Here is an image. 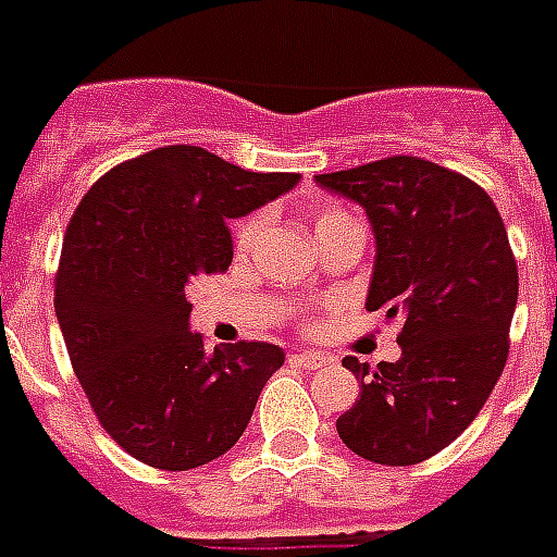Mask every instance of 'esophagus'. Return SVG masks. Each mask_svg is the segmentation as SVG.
Instances as JSON below:
<instances>
[{"instance_id": "esophagus-1", "label": "esophagus", "mask_w": 557, "mask_h": 557, "mask_svg": "<svg viewBox=\"0 0 557 557\" xmlns=\"http://www.w3.org/2000/svg\"><path fill=\"white\" fill-rule=\"evenodd\" d=\"M288 363L300 366V369H323V366H329V357L311 355V351H302V355L288 357Z\"/></svg>"}]
</instances>
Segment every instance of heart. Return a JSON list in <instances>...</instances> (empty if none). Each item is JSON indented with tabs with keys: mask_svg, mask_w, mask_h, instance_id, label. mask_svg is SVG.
Masks as SVG:
<instances>
[{
	"mask_svg": "<svg viewBox=\"0 0 557 557\" xmlns=\"http://www.w3.org/2000/svg\"><path fill=\"white\" fill-rule=\"evenodd\" d=\"M346 216L349 214H346L341 206H320L318 214H314V234L325 232L329 225L341 223V220H346ZM255 234H257V216H251V220H246V223L237 228V237H234L237 239V248H246L248 243L255 239Z\"/></svg>",
	"mask_w": 557,
	"mask_h": 557,
	"instance_id": "heart-1",
	"label": "heart"
}]
</instances>
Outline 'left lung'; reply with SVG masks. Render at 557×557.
<instances>
[{
    "label": "left lung",
    "instance_id": "obj_1",
    "mask_svg": "<svg viewBox=\"0 0 557 557\" xmlns=\"http://www.w3.org/2000/svg\"><path fill=\"white\" fill-rule=\"evenodd\" d=\"M318 183L366 208L377 239L366 309L404 320L400 360H343L360 395L337 435L372 463L411 467L446 449L504 374L518 302L512 246L490 194L423 157H383Z\"/></svg>",
    "mask_w": 557,
    "mask_h": 557
}]
</instances>
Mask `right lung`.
<instances>
[{"instance_id":"1","label":"right lung","mask_w":557,"mask_h":557,"mask_svg":"<svg viewBox=\"0 0 557 557\" xmlns=\"http://www.w3.org/2000/svg\"><path fill=\"white\" fill-rule=\"evenodd\" d=\"M297 174H257L197 146H165L102 174L67 223L57 309L99 426L153 469L185 472L232 449L286 355L239 341L206 351L185 292L232 265L225 220L286 194Z\"/></svg>"}]
</instances>
